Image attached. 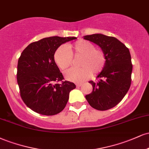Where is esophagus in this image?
<instances>
[{
	"instance_id": "obj_1",
	"label": "esophagus",
	"mask_w": 149,
	"mask_h": 149,
	"mask_svg": "<svg viewBox=\"0 0 149 149\" xmlns=\"http://www.w3.org/2000/svg\"><path fill=\"white\" fill-rule=\"evenodd\" d=\"M76 86L77 87H80L82 85V83H76Z\"/></svg>"
}]
</instances>
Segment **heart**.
Masks as SVG:
<instances>
[{"mask_svg":"<svg viewBox=\"0 0 149 149\" xmlns=\"http://www.w3.org/2000/svg\"><path fill=\"white\" fill-rule=\"evenodd\" d=\"M80 56L78 65L80 67H73L64 73L69 81L80 83L84 81L90 75L98 74L103 69L106 57L102 49L95 47L92 42L79 40L67 47L60 46L56 49L54 59L58 67L64 71L72 64L73 57Z\"/></svg>","mask_w":149,"mask_h":149,"instance_id":"1","label":"heart"}]
</instances>
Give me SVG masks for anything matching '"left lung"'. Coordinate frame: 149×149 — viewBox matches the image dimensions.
<instances>
[{
    "label": "left lung",
    "mask_w": 149,
    "mask_h": 149,
    "mask_svg": "<svg viewBox=\"0 0 149 149\" xmlns=\"http://www.w3.org/2000/svg\"><path fill=\"white\" fill-rule=\"evenodd\" d=\"M83 38L100 46L106 57L105 65L97 76L98 82H89L93 89L85 98L94 109L108 110L123 99L130 87L132 71L130 53L123 42L114 37L95 33L85 36Z\"/></svg>",
    "instance_id": "obj_1"
}]
</instances>
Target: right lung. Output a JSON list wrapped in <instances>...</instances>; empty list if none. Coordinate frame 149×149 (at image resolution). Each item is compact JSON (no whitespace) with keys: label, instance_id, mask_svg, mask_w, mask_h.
I'll return each mask as SVG.
<instances>
[{"label":"right lung","instance_id":"obj_1","mask_svg":"<svg viewBox=\"0 0 149 149\" xmlns=\"http://www.w3.org/2000/svg\"><path fill=\"white\" fill-rule=\"evenodd\" d=\"M76 37L52 36L31 42L19 58L17 79L20 95L33 111L45 116L60 113L76 85L64 80L54 59L56 49ZM61 81V84L54 81Z\"/></svg>","mask_w":149,"mask_h":149}]
</instances>
